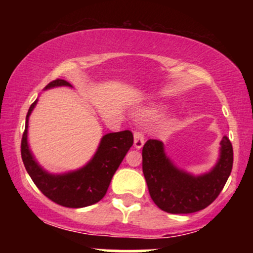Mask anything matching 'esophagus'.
<instances>
[{
    "label": "esophagus",
    "instance_id": "34e87169",
    "mask_svg": "<svg viewBox=\"0 0 253 253\" xmlns=\"http://www.w3.org/2000/svg\"><path fill=\"white\" fill-rule=\"evenodd\" d=\"M133 135H134V147L135 149H141L145 143L144 133L141 132V130L135 129L134 133H133Z\"/></svg>",
    "mask_w": 253,
    "mask_h": 253
}]
</instances>
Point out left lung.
Returning a JSON list of instances; mask_svg holds the SVG:
<instances>
[{
    "label": "left lung",
    "instance_id": "8db88e82",
    "mask_svg": "<svg viewBox=\"0 0 253 253\" xmlns=\"http://www.w3.org/2000/svg\"><path fill=\"white\" fill-rule=\"evenodd\" d=\"M220 145L215 167L205 175L193 176L171 163L162 141L149 139L143 147V172L153 202L171 214L195 213L208 207L221 193L233 167V147L227 136Z\"/></svg>",
    "mask_w": 253,
    "mask_h": 253
}]
</instances>
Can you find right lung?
Returning a JSON list of instances; mask_svg holds the SVG:
<instances>
[{
    "label": "right lung",
    "mask_w": 253,
    "mask_h": 253,
    "mask_svg": "<svg viewBox=\"0 0 253 253\" xmlns=\"http://www.w3.org/2000/svg\"><path fill=\"white\" fill-rule=\"evenodd\" d=\"M62 85L71 86V84L58 78L48 83L45 89ZM36 104L34 101L28 109L21 140L22 162L32 181L43 195L63 207L82 208L98 202L106 195L115 171L133 145L132 132L123 130L103 135L96 153L85 167L63 175H52L37 163L28 147V118Z\"/></svg>",
    "instance_id": "right-lung-1"
}]
</instances>
